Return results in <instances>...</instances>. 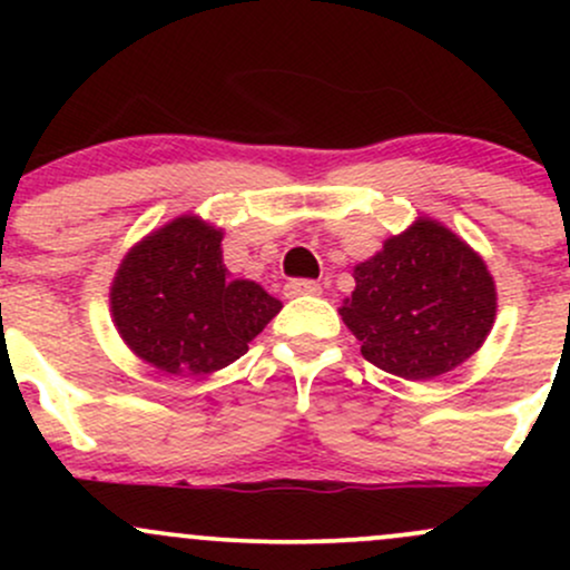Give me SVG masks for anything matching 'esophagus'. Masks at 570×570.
I'll use <instances>...</instances> for the list:
<instances>
[{
    "instance_id": "34e87169",
    "label": "esophagus",
    "mask_w": 570,
    "mask_h": 570,
    "mask_svg": "<svg viewBox=\"0 0 570 570\" xmlns=\"http://www.w3.org/2000/svg\"><path fill=\"white\" fill-rule=\"evenodd\" d=\"M286 297H305V294H318L322 292V284L311 278H292L289 284L284 286Z\"/></svg>"
}]
</instances>
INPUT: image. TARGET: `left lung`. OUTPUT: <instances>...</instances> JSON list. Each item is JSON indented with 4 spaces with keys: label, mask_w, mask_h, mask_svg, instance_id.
I'll list each match as a JSON object with an SVG mask.
<instances>
[{
    "label": "left lung",
    "mask_w": 570,
    "mask_h": 570,
    "mask_svg": "<svg viewBox=\"0 0 570 570\" xmlns=\"http://www.w3.org/2000/svg\"><path fill=\"white\" fill-rule=\"evenodd\" d=\"M340 316L362 356L404 381H431L480 351L493 330L495 284L466 240L417 217L353 267Z\"/></svg>",
    "instance_id": "obj_1"
}]
</instances>
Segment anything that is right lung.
<instances>
[{
  "instance_id": "add662e5",
  "label": "right lung",
  "mask_w": 570,
  "mask_h": 570,
  "mask_svg": "<svg viewBox=\"0 0 570 570\" xmlns=\"http://www.w3.org/2000/svg\"><path fill=\"white\" fill-rule=\"evenodd\" d=\"M112 322L136 356L166 375H208L248 351L281 299L222 263V230L200 217L149 233L117 267Z\"/></svg>"
}]
</instances>
